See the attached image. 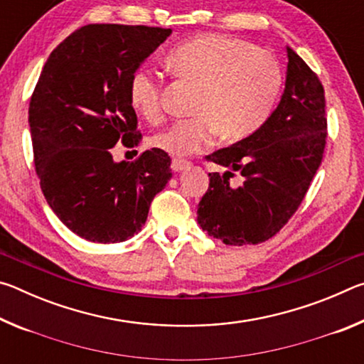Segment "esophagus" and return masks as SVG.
Returning a JSON list of instances; mask_svg holds the SVG:
<instances>
[{
	"label": "esophagus",
	"instance_id": "1",
	"mask_svg": "<svg viewBox=\"0 0 364 364\" xmlns=\"http://www.w3.org/2000/svg\"><path fill=\"white\" fill-rule=\"evenodd\" d=\"M189 165H191V162H188V160H184V159H173V160H171V170H173V171L186 170V168H189Z\"/></svg>",
	"mask_w": 364,
	"mask_h": 364
}]
</instances>
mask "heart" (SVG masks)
<instances>
[{
  "instance_id": "1",
  "label": "heart",
  "mask_w": 364,
  "mask_h": 364,
  "mask_svg": "<svg viewBox=\"0 0 364 364\" xmlns=\"http://www.w3.org/2000/svg\"><path fill=\"white\" fill-rule=\"evenodd\" d=\"M167 65L181 82L199 88L193 119L171 123L152 134L149 144L170 156H188L210 143L241 141L254 134L274 112L284 72L273 54L232 36L204 33L176 45ZM128 101L147 122L164 114V85L154 70L139 67L128 82Z\"/></svg>"
}]
</instances>
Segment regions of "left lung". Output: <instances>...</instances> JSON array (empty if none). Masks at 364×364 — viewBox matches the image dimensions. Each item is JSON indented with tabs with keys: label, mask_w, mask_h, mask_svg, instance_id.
I'll use <instances>...</instances> for the list:
<instances>
[{
	"label": "left lung",
	"mask_w": 364,
	"mask_h": 364,
	"mask_svg": "<svg viewBox=\"0 0 364 364\" xmlns=\"http://www.w3.org/2000/svg\"><path fill=\"white\" fill-rule=\"evenodd\" d=\"M287 77L268 122L236 144L205 156L228 170L208 173L197 223L226 245L260 244L297 212L319 168L328 138L324 88L315 72L287 46ZM236 171L245 178L234 187Z\"/></svg>",
	"instance_id": "obj_1"
}]
</instances>
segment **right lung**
<instances>
[{
    "label": "right lung",
    "mask_w": 364,
    "mask_h": 364,
    "mask_svg": "<svg viewBox=\"0 0 364 364\" xmlns=\"http://www.w3.org/2000/svg\"><path fill=\"white\" fill-rule=\"evenodd\" d=\"M171 28L119 23L80 27L49 54L28 107L33 162L58 218L91 242H123L141 231L171 178L159 149L114 162L112 147L141 141L128 82Z\"/></svg>",
    "instance_id": "1"
}]
</instances>
